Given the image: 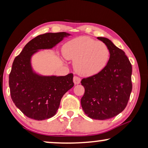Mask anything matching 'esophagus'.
Here are the masks:
<instances>
[{
  "instance_id": "esophagus-1",
  "label": "esophagus",
  "mask_w": 148,
  "mask_h": 148,
  "mask_svg": "<svg viewBox=\"0 0 148 148\" xmlns=\"http://www.w3.org/2000/svg\"><path fill=\"white\" fill-rule=\"evenodd\" d=\"M73 82H74V84H75V85L80 84V82H81L80 77H77V76H74V77H73Z\"/></svg>"
}]
</instances>
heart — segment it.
<instances>
[{
    "label": "heart",
    "instance_id": "obj_1",
    "mask_svg": "<svg viewBox=\"0 0 148 148\" xmlns=\"http://www.w3.org/2000/svg\"><path fill=\"white\" fill-rule=\"evenodd\" d=\"M62 53L66 58L74 60L75 69L84 76L100 73L110 57V51L106 44L87 36H81L66 42Z\"/></svg>",
    "mask_w": 148,
    "mask_h": 148
}]
</instances>
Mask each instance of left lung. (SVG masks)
<instances>
[{
  "mask_svg": "<svg viewBox=\"0 0 148 148\" xmlns=\"http://www.w3.org/2000/svg\"><path fill=\"white\" fill-rule=\"evenodd\" d=\"M98 39L108 46L110 58L100 73L82 80L85 93L81 104L90 118L106 120L116 116L127 106L132 91V66L125 52L110 40Z\"/></svg>",
  "mask_w": 148,
  "mask_h": 148,
  "instance_id": "left-lung-1",
  "label": "left lung"
}]
</instances>
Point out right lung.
Returning <instances> with one entry per match:
<instances>
[{
    "label": "right lung",
    "mask_w": 148,
    "mask_h": 148,
    "mask_svg": "<svg viewBox=\"0 0 148 148\" xmlns=\"http://www.w3.org/2000/svg\"><path fill=\"white\" fill-rule=\"evenodd\" d=\"M66 32L46 33L28 42L16 56L9 74L11 99L15 106L30 119L38 121L55 115L63 95L74 86L73 74L65 76H41L34 73L31 57L41 49L53 48L64 37Z\"/></svg>",
    "instance_id": "obj_1"
}]
</instances>
